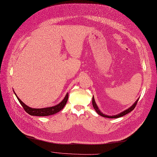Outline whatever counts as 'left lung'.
<instances>
[{"mask_svg":"<svg viewBox=\"0 0 157 157\" xmlns=\"http://www.w3.org/2000/svg\"><path fill=\"white\" fill-rule=\"evenodd\" d=\"M138 100H139V98L136 101V102L130 107V108H129L127 109V110H125V111H123L122 113H120V114H118L114 115V116H108V115H105V114L102 113L100 111V110L98 109V107H97V104H96V103H95V102L94 97H93V98H92V104H93L94 108L95 109V110L96 111V112H97L98 114L101 115V116H102V117H105V118H117L121 117H123V116H125V114H128V113H130V112H131L132 110H134V109L136 108V105H137V102H138Z\"/></svg>","mask_w":157,"mask_h":157,"instance_id":"obj_1","label":"left lung"}]
</instances>
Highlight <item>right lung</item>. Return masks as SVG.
Listing matches in <instances>:
<instances>
[{
  "label": "right lung",
  "mask_w": 157,
  "mask_h": 157,
  "mask_svg": "<svg viewBox=\"0 0 157 157\" xmlns=\"http://www.w3.org/2000/svg\"><path fill=\"white\" fill-rule=\"evenodd\" d=\"M16 96L17 97L18 100L21 104V105H22L24 110L27 113H29L30 115H32V116H38V117H45V116H49V115H53L55 113H57L58 112H59L60 110H62L64 108L65 105L67 102L68 98H69V94L68 93L67 94V95H65V98H63V100L59 104H57L53 107H49V108H40V109H34V108H29V106L25 104L20 99V98L17 97V95H16Z\"/></svg>",
  "instance_id": "1"
}]
</instances>
